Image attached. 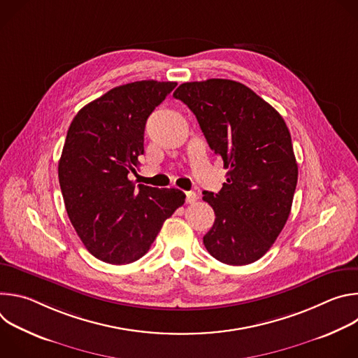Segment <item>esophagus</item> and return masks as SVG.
Here are the masks:
<instances>
[{"label":"esophagus","mask_w":358,"mask_h":358,"mask_svg":"<svg viewBox=\"0 0 358 358\" xmlns=\"http://www.w3.org/2000/svg\"><path fill=\"white\" fill-rule=\"evenodd\" d=\"M196 201V194L194 191L185 192V202L187 203H194Z\"/></svg>","instance_id":"esophagus-1"}]
</instances>
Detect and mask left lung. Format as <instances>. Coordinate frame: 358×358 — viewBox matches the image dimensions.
<instances>
[{"mask_svg":"<svg viewBox=\"0 0 358 358\" xmlns=\"http://www.w3.org/2000/svg\"><path fill=\"white\" fill-rule=\"evenodd\" d=\"M195 115L228 169L218 194L203 191L215 213L203 245L222 264L261 259L282 232L297 184V163L283 117L248 86L229 79L187 82L173 93Z\"/></svg>","mask_w":358,"mask_h":358,"instance_id":"8db88e82","label":"left lung"}]
</instances>
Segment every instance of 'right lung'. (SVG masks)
Returning <instances> with one entry per match:
<instances>
[{"mask_svg":"<svg viewBox=\"0 0 358 358\" xmlns=\"http://www.w3.org/2000/svg\"><path fill=\"white\" fill-rule=\"evenodd\" d=\"M176 86L138 80L113 87L69 126L58 164L65 208L86 249L106 264L140 259L185 202L180 189L129 180L144 152L145 122Z\"/></svg>","mask_w":358,"mask_h":358,"instance_id":"add662e5","label":"right lung"}]
</instances>
